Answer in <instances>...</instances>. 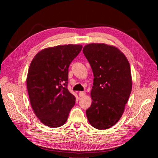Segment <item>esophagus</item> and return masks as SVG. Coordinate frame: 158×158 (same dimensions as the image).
<instances>
[{"label":"esophagus","mask_w":158,"mask_h":158,"mask_svg":"<svg viewBox=\"0 0 158 158\" xmlns=\"http://www.w3.org/2000/svg\"><path fill=\"white\" fill-rule=\"evenodd\" d=\"M85 95V92H79V96L80 97H83Z\"/></svg>","instance_id":"34e87169"}]
</instances>
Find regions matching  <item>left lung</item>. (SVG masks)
I'll return each mask as SVG.
<instances>
[{
    "mask_svg": "<svg viewBox=\"0 0 158 158\" xmlns=\"http://www.w3.org/2000/svg\"><path fill=\"white\" fill-rule=\"evenodd\" d=\"M94 73L92 105L86 115L92 126L105 130L122 116L132 88V75L126 56L113 45L90 43L83 49Z\"/></svg>",
    "mask_w": 158,
    "mask_h": 158,
    "instance_id": "1",
    "label": "left lung"
}]
</instances>
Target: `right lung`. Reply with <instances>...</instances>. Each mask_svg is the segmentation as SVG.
Returning <instances> with one entry per match:
<instances>
[{
    "label": "right lung",
    "instance_id": "right-lung-1",
    "mask_svg": "<svg viewBox=\"0 0 158 158\" xmlns=\"http://www.w3.org/2000/svg\"><path fill=\"white\" fill-rule=\"evenodd\" d=\"M81 45H63L42 49L30 65L26 85L33 111L40 122L58 127L66 122L75 97L68 85L69 67Z\"/></svg>",
    "mask_w": 158,
    "mask_h": 158
}]
</instances>
